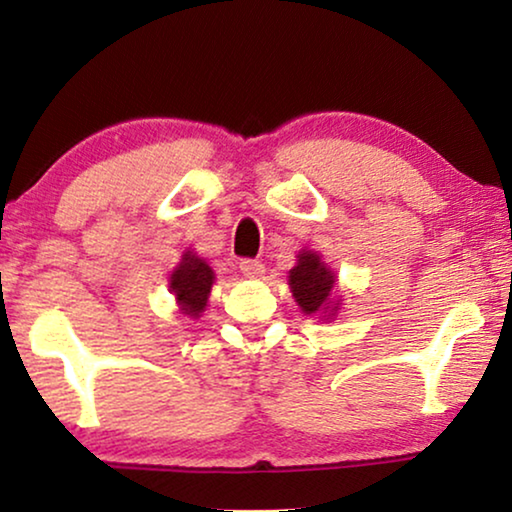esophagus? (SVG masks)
<instances>
[{
  "mask_svg": "<svg viewBox=\"0 0 512 512\" xmlns=\"http://www.w3.org/2000/svg\"><path fill=\"white\" fill-rule=\"evenodd\" d=\"M240 270L242 275L249 279H261L265 275V265L261 261H254V258H244L240 263Z\"/></svg>",
  "mask_w": 512,
  "mask_h": 512,
  "instance_id": "obj_1",
  "label": "esophagus"
}]
</instances>
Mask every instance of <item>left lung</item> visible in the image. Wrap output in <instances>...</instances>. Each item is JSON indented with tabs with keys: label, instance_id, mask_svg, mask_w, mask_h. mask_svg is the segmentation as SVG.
I'll list each match as a JSON object with an SVG mask.
<instances>
[{
	"label": "left lung",
	"instance_id": "left-lung-1",
	"mask_svg": "<svg viewBox=\"0 0 512 512\" xmlns=\"http://www.w3.org/2000/svg\"><path fill=\"white\" fill-rule=\"evenodd\" d=\"M289 286L293 298H296V303L305 314L335 317V312L340 310V300L333 303L331 298L335 275L331 268L321 261L317 251H300L298 263L289 270Z\"/></svg>",
	"mask_w": 512,
	"mask_h": 512
}]
</instances>
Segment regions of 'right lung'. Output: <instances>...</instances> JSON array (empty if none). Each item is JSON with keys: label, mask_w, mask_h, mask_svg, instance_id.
Returning a JSON list of instances; mask_svg holds the SVG:
<instances>
[{"label": "right lung", "mask_w": 512, "mask_h": 512, "mask_svg": "<svg viewBox=\"0 0 512 512\" xmlns=\"http://www.w3.org/2000/svg\"><path fill=\"white\" fill-rule=\"evenodd\" d=\"M214 284V270L209 268L207 261L195 256L193 251H186L181 256V263L170 275V291L177 298L179 310L188 314L191 319H198L207 307L209 291Z\"/></svg>", "instance_id": "right-lung-1"}]
</instances>
